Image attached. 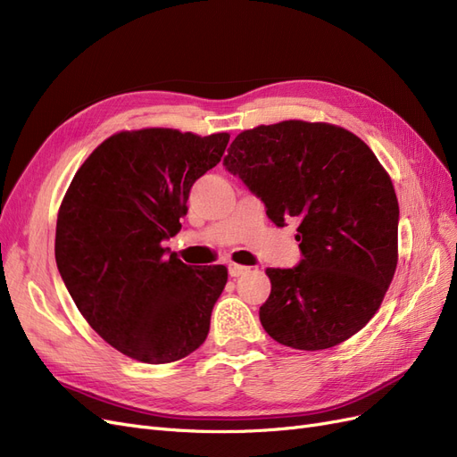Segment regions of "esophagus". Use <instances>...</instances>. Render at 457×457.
Instances as JSON below:
<instances>
[{
  "instance_id": "1",
  "label": "esophagus",
  "mask_w": 457,
  "mask_h": 457,
  "mask_svg": "<svg viewBox=\"0 0 457 457\" xmlns=\"http://www.w3.org/2000/svg\"><path fill=\"white\" fill-rule=\"evenodd\" d=\"M250 272V269L247 267H242V265H228V274L232 276V278H238V276Z\"/></svg>"
}]
</instances>
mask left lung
Here are the masks:
<instances>
[{
    "mask_svg": "<svg viewBox=\"0 0 457 457\" xmlns=\"http://www.w3.org/2000/svg\"><path fill=\"white\" fill-rule=\"evenodd\" d=\"M223 165L276 227L299 223V265L267 270L270 295L259 309L267 334L322 351L362 329L398 259V200L370 146L343 128L289 120L242 131Z\"/></svg>",
    "mask_w": 457,
    "mask_h": 457,
    "instance_id": "obj_1",
    "label": "left lung"
}]
</instances>
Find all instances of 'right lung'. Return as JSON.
<instances>
[{
  "label": "right lung",
  "mask_w": 457,
  "mask_h": 457,
  "mask_svg": "<svg viewBox=\"0 0 457 457\" xmlns=\"http://www.w3.org/2000/svg\"><path fill=\"white\" fill-rule=\"evenodd\" d=\"M228 133L121 131L96 146L62 200L54 259L89 326L146 364L181 361L210 331L227 267H192L163 242L181 230L192 185Z\"/></svg>",
  "instance_id": "add662e5"
}]
</instances>
